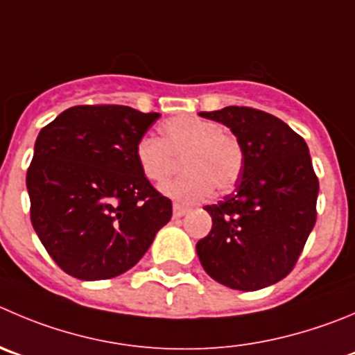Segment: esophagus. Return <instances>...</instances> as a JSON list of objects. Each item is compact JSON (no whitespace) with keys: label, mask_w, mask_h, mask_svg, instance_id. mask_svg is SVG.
<instances>
[{"label":"esophagus","mask_w":355,"mask_h":355,"mask_svg":"<svg viewBox=\"0 0 355 355\" xmlns=\"http://www.w3.org/2000/svg\"><path fill=\"white\" fill-rule=\"evenodd\" d=\"M188 211H190V209H188L187 205H181V204H174V207H172V212H174L175 218H181V216L187 214Z\"/></svg>","instance_id":"obj_1"}]
</instances>
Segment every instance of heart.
<instances>
[{"mask_svg": "<svg viewBox=\"0 0 355 355\" xmlns=\"http://www.w3.org/2000/svg\"><path fill=\"white\" fill-rule=\"evenodd\" d=\"M183 158V175L165 184L172 198L195 202L216 188L226 193L241 180L244 150L235 134L207 118L178 114L160 125V139L143 136L136 144V162L150 183L162 184Z\"/></svg>", "mask_w": 355, "mask_h": 355, "instance_id": "heart-1", "label": "heart"}]
</instances>
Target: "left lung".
Segmentation results:
<instances>
[{
	"instance_id": "obj_1",
	"label": "left lung",
	"mask_w": 355,
	"mask_h": 355,
	"mask_svg": "<svg viewBox=\"0 0 355 355\" xmlns=\"http://www.w3.org/2000/svg\"><path fill=\"white\" fill-rule=\"evenodd\" d=\"M225 123L244 150L234 193L205 205L212 218L197 242L205 272L226 288L258 291L284 279L317 219L319 180L309 146L281 118L248 106L202 111Z\"/></svg>"
}]
</instances>
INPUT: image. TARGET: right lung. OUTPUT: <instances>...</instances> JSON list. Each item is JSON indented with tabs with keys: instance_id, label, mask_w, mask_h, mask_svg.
<instances>
[{
	"instance_id": "obj_1",
	"label": "right lung",
	"mask_w": 355,
	"mask_h": 355,
	"mask_svg": "<svg viewBox=\"0 0 355 355\" xmlns=\"http://www.w3.org/2000/svg\"><path fill=\"white\" fill-rule=\"evenodd\" d=\"M158 113L120 104L62 111L38 134L26 175L31 223L66 273L104 281L132 268L172 216L139 171L136 144Z\"/></svg>"
}]
</instances>
